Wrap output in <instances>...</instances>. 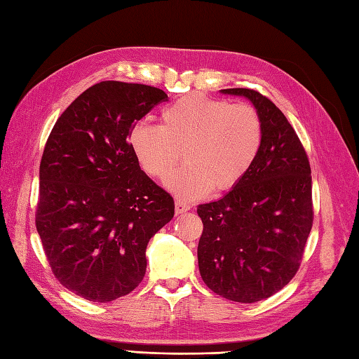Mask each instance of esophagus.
<instances>
[{"instance_id": "obj_1", "label": "esophagus", "mask_w": 359, "mask_h": 359, "mask_svg": "<svg viewBox=\"0 0 359 359\" xmlns=\"http://www.w3.org/2000/svg\"><path fill=\"white\" fill-rule=\"evenodd\" d=\"M189 208H191V205L188 202L180 201V199L175 201V215H184V212H187Z\"/></svg>"}]
</instances>
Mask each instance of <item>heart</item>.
<instances>
[{
    "mask_svg": "<svg viewBox=\"0 0 359 359\" xmlns=\"http://www.w3.org/2000/svg\"><path fill=\"white\" fill-rule=\"evenodd\" d=\"M160 120V126L134 125L129 142L154 179L165 177L185 151L187 163L166 179L168 189L185 201L234 188L262 148V118L250 104L189 94L168 104Z\"/></svg>",
    "mask_w": 359,
    "mask_h": 359,
    "instance_id": "b5f03b06",
    "label": "heart"
}]
</instances>
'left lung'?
I'll return each mask as SVG.
<instances>
[{"label": "left lung", "instance_id": "1", "mask_svg": "<svg viewBox=\"0 0 359 359\" xmlns=\"http://www.w3.org/2000/svg\"><path fill=\"white\" fill-rule=\"evenodd\" d=\"M243 95L262 118V148L253 168L222 199L197 207L203 231L199 271L216 294L251 304L278 293L304 256L313 225L311 170L293 126L270 98L248 88Z\"/></svg>", "mask_w": 359, "mask_h": 359}]
</instances>
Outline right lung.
Segmentation results:
<instances>
[{
	"instance_id": "right-lung-1",
	"label": "right lung",
	"mask_w": 359,
	"mask_h": 359,
	"mask_svg": "<svg viewBox=\"0 0 359 359\" xmlns=\"http://www.w3.org/2000/svg\"><path fill=\"white\" fill-rule=\"evenodd\" d=\"M162 89L100 81L58 117L40 163L35 225L53 276L72 293L109 302L147 271V245L174 216V199L140 170L129 143Z\"/></svg>"
}]
</instances>
